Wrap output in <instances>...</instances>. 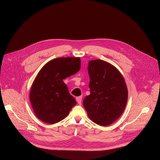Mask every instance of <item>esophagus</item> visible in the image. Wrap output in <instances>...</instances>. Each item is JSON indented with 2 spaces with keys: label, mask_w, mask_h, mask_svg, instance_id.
Masks as SVG:
<instances>
[{
  "label": "esophagus",
  "mask_w": 160,
  "mask_h": 160,
  "mask_svg": "<svg viewBox=\"0 0 160 160\" xmlns=\"http://www.w3.org/2000/svg\"><path fill=\"white\" fill-rule=\"evenodd\" d=\"M76 100H77V101L78 104L80 105V104H82V96H79V97H77V98H76Z\"/></svg>",
  "instance_id": "obj_1"
}]
</instances>
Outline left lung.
I'll return each mask as SVG.
<instances>
[{
	"mask_svg": "<svg viewBox=\"0 0 160 160\" xmlns=\"http://www.w3.org/2000/svg\"><path fill=\"white\" fill-rule=\"evenodd\" d=\"M90 94L83 101L89 118L100 126L115 122L123 113L128 99L125 79L117 68L101 59L88 62Z\"/></svg>",
	"mask_w": 160,
	"mask_h": 160,
	"instance_id": "obj_1",
	"label": "left lung"
}]
</instances>
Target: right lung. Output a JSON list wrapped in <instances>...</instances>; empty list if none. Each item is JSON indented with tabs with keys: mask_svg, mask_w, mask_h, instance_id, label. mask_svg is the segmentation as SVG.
Here are the masks:
<instances>
[{
	"mask_svg": "<svg viewBox=\"0 0 160 160\" xmlns=\"http://www.w3.org/2000/svg\"><path fill=\"white\" fill-rule=\"evenodd\" d=\"M80 58H58L45 64L35 77L30 100L37 117L49 124L64 119L77 104L62 81L80 69Z\"/></svg>",
	"mask_w": 160,
	"mask_h": 160,
	"instance_id": "obj_1",
	"label": "right lung"
}]
</instances>
